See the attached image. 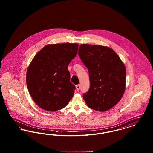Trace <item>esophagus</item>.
Listing matches in <instances>:
<instances>
[{
  "mask_svg": "<svg viewBox=\"0 0 153 153\" xmlns=\"http://www.w3.org/2000/svg\"><path fill=\"white\" fill-rule=\"evenodd\" d=\"M76 89H77V91H79L80 89V84H79V85H77L76 86Z\"/></svg>",
  "mask_w": 153,
  "mask_h": 153,
  "instance_id": "1",
  "label": "esophagus"
}]
</instances>
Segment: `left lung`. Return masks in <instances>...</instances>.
I'll list each match as a JSON object with an SVG mask.
<instances>
[{
  "mask_svg": "<svg viewBox=\"0 0 153 153\" xmlns=\"http://www.w3.org/2000/svg\"><path fill=\"white\" fill-rule=\"evenodd\" d=\"M79 56L88 68L90 88L83 94L88 107L104 112L120 100L126 89V67L109 47L81 44Z\"/></svg>",
  "mask_w": 153,
  "mask_h": 153,
  "instance_id": "1",
  "label": "left lung"
}]
</instances>
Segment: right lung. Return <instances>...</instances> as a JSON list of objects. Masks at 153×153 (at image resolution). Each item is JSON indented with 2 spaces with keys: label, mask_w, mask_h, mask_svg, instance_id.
<instances>
[{
  "label": "right lung",
  "mask_w": 153,
  "mask_h": 153,
  "mask_svg": "<svg viewBox=\"0 0 153 153\" xmlns=\"http://www.w3.org/2000/svg\"><path fill=\"white\" fill-rule=\"evenodd\" d=\"M77 44H49L36 53L26 74L32 99L40 108L56 111L67 105L75 86L70 81L68 65L77 53Z\"/></svg>",
  "instance_id": "right-lung-1"
}]
</instances>
